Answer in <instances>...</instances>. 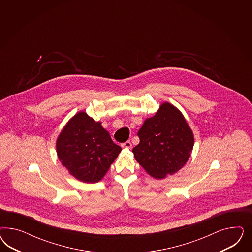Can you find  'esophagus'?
I'll return each instance as SVG.
<instances>
[{
    "label": "esophagus",
    "instance_id": "obj_1",
    "mask_svg": "<svg viewBox=\"0 0 252 252\" xmlns=\"http://www.w3.org/2000/svg\"><path fill=\"white\" fill-rule=\"evenodd\" d=\"M121 146H122V148H126V149H131L132 148V144H131L130 141H126Z\"/></svg>",
    "mask_w": 252,
    "mask_h": 252
}]
</instances>
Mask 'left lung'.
<instances>
[{"mask_svg": "<svg viewBox=\"0 0 252 252\" xmlns=\"http://www.w3.org/2000/svg\"><path fill=\"white\" fill-rule=\"evenodd\" d=\"M137 136L140 141L134 157L146 172L157 179L176 174L190 157L194 135L182 113L163 102L154 116L146 119Z\"/></svg>", "mask_w": 252, "mask_h": 252, "instance_id": "obj_1", "label": "left lung"}]
</instances>
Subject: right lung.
Segmentation results:
<instances>
[{
  "label": "right lung",
  "instance_id": "1",
  "mask_svg": "<svg viewBox=\"0 0 252 252\" xmlns=\"http://www.w3.org/2000/svg\"><path fill=\"white\" fill-rule=\"evenodd\" d=\"M122 151L101 123L85 112L74 115L56 140V152L70 175L84 183H97Z\"/></svg>",
  "mask_w": 252,
  "mask_h": 252
}]
</instances>
